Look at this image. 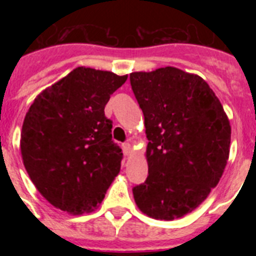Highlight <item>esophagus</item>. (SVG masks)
<instances>
[{
    "label": "esophagus",
    "mask_w": 256,
    "mask_h": 256,
    "mask_svg": "<svg viewBox=\"0 0 256 256\" xmlns=\"http://www.w3.org/2000/svg\"><path fill=\"white\" fill-rule=\"evenodd\" d=\"M122 148H124V152L126 156H130V154H132V144H128V142L122 144Z\"/></svg>",
    "instance_id": "obj_1"
}]
</instances>
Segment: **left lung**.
Listing matches in <instances>:
<instances>
[{"instance_id": "obj_1", "label": "left lung", "mask_w": 256, "mask_h": 256, "mask_svg": "<svg viewBox=\"0 0 256 256\" xmlns=\"http://www.w3.org/2000/svg\"><path fill=\"white\" fill-rule=\"evenodd\" d=\"M130 84L148 140V176L132 188L136 206L150 218H182L222 178L230 154L228 116L196 74L166 66L132 73Z\"/></svg>"}]
</instances>
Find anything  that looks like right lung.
Masks as SVG:
<instances>
[{
  "instance_id": "right-lung-1",
  "label": "right lung",
  "mask_w": 256,
  "mask_h": 256,
  "mask_svg": "<svg viewBox=\"0 0 256 256\" xmlns=\"http://www.w3.org/2000/svg\"><path fill=\"white\" fill-rule=\"evenodd\" d=\"M126 80L81 66L42 90L26 112L24 166L40 194L68 214L96 210L120 174L122 150L104 106Z\"/></svg>"
}]
</instances>
